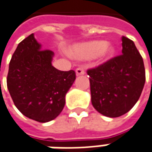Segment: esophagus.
Returning a JSON list of instances; mask_svg holds the SVG:
<instances>
[{
  "instance_id": "1",
  "label": "esophagus",
  "mask_w": 152,
  "mask_h": 152,
  "mask_svg": "<svg viewBox=\"0 0 152 152\" xmlns=\"http://www.w3.org/2000/svg\"><path fill=\"white\" fill-rule=\"evenodd\" d=\"M86 72H85V70L82 68V67H79L76 70V74L77 76H81V75H84Z\"/></svg>"
}]
</instances>
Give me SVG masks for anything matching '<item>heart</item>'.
Returning <instances> with one entry per match:
<instances>
[{
  "instance_id": "1",
  "label": "heart",
  "mask_w": 152,
  "mask_h": 152,
  "mask_svg": "<svg viewBox=\"0 0 152 152\" xmlns=\"http://www.w3.org/2000/svg\"><path fill=\"white\" fill-rule=\"evenodd\" d=\"M113 53L114 48L112 45L99 40L79 44L69 50L71 56L78 60H88L97 57L100 60H105L109 59Z\"/></svg>"
}]
</instances>
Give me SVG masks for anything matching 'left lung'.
I'll list each match as a JSON object with an SVG mask.
<instances>
[{
	"label": "left lung",
	"instance_id": "obj_1",
	"mask_svg": "<svg viewBox=\"0 0 152 152\" xmlns=\"http://www.w3.org/2000/svg\"><path fill=\"white\" fill-rule=\"evenodd\" d=\"M122 55L89 69L92 106L109 118L122 116L137 102L145 81L143 59L132 40L122 36Z\"/></svg>",
	"mask_w": 152,
	"mask_h": 152
}]
</instances>
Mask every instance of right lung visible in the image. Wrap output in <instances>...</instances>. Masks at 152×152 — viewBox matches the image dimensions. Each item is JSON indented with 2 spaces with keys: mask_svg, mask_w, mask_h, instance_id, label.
Here are the masks:
<instances>
[{
  "mask_svg": "<svg viewBox=\"0 0 152 152\" xmlns=\"http://www.w3.org/2000/svg\"><path fill=\"white\" fill-rule=\"evenodd\" d=\"M54 52L42 50L34 34L19 43L9 64L8 91L26 117L40 123L55 119L63 110L66 95L76 80L75 71L52 66Z\"/></svg>",
  "mask_w": 152,
  "mask_h": 152,
  "instance_id": "add662e5",
  "label": "right lung"
}]
</instances>
